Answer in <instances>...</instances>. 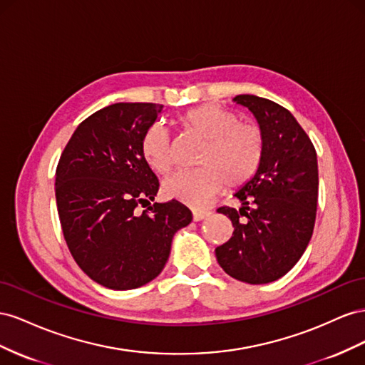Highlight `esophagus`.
Here are the masks:
<instances>
[{
    "label": "esophagus",
    "instance_id": "34e87169",
    "mask_svg": "<svg viewBox=\"0 0 365 365\" xmlns=\"http://www.w3.org/2000/svg\"><path fill=\"white\" fill-rule=\"evenodd\" d=\"M211 215V212L207 210H194L192 211V218L194 222H200V220H205V218H207Z\"/></svg>",
    "mask_w": 365,
    "mask_h": 365
}]
</instances>
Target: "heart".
<instances>
[{"label":"heart","mask_w":365,"mask_h":365,"mask_svg":"<svg viewBox=\"0 0 365 365\" xmlns=\"http://www.w3.org/2000/svg\"><path fill=\"white\" fill-rule=\"evenodd\" d=\"M180 122L190 133L205 140L197 170H179L166 177L162 192L166 199L200 206L227 185L237 188L255 174L263 154L262 133L252 123L215 103H203L183 113ZM142 154L154 171L165 173L173 165L170 133L154 123L145 133Z\"/></svg>","instance_id":"b5f03b06"}]
</instances>
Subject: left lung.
I'll return each mask as SVG.
<instances>
[{
  "instance_id": "left-lung-1",
  "label": "left lung",
  "mask_w": 365,
  "mask_h": 365,
  "mask_svg": "<svg viewBox=\"0 0 365 365\" xmlns=\"http://www.w3.org/2000/svg\"><path fill=\"white\" fill-rule=\"evenodd\" d=\"M254 114L263 138L255 174L234 194L240 210L218 207L234 232L215 249L227 275L266 284L292 269L312 238L318 203L317 151L292 113L254 95L232 99Z\"/></svg>"
}]
</instances>
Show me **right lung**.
I'll list each match as a JSON object with an SVG mask.
<instances>
[{
	"label": "right lung",
	"mask_w": 365,
	"mask_h": 365,
	"mask_svg": "<svg viewBox=\"0 0 365 365\" xmlns=\"http://www.w3.org/2000/svg\"><path fill=\"white\" fill-rule=\"evenodd\" d=\"M159 103L119 102L78 125L56 168V205L79 267L103 287L136 289L158 277L177 231L192 220L177 200L151 205L159 180L142 154ZM150 204L139 215L137 206Z\"/></svg>",
	"instance_id": "add662e5"
}]
</instances>
